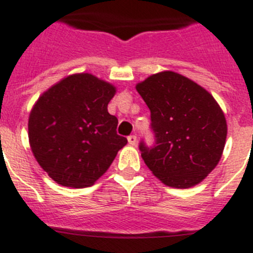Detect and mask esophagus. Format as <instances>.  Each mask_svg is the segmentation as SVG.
<instances>
[{
    "mask_svg": "<svg viewBox=\"0 0 253 253\" xmlns=\"http://www.w3.org/2000/svg\"><path fill=\"white\" fill-rule=\"evenodd\" d=\"M128 142L130 146H135V144H137V135H134V134L133 135H129Z\"/></svg>",
    "mask_w": 253,
    "mask_h": 253,
    "instance_id": "34e87169",
    "label": "esophagus"
}]
</instances>
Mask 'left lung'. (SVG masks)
Instances as JSON below:
<instances>
[{
    "label": "left lung",
    "instance_id": "1",
    "mask_svg": "<svg viewBox=\"0 0 253 253\" xmlns=\"http://www.w3.org/2000/svg\"><path fill=\"white\" fill-rule=\"evenodd\" d=\"M151 110L154 146L140 142L142 158L163 184L186 189L215 169L227 138L222 109L205 88L172 71L137 84Z\"/></svg>",
    "mask_w": 253,
    "mask_h": 253
}]
</instances>
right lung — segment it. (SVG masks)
Returning a JSON list of instances; mask_svg holds the SVG:
<instances>
[{"mask_svg":"<svg viewBox=\"0 0 253 253\" xmlns=\"http://www.w3.org/2000/svg\"><path fill=\"white\" fill-rule=\"evenodd\" d=\"M116 88L90 73L68 76L35 102L29 142L42 169L59 185L95 184L128 143L107 111Z\"/></svg>","mask_w":253,"mask_h":253,"instance_id":"add662e5","label":"right lung"}]
</instances>
